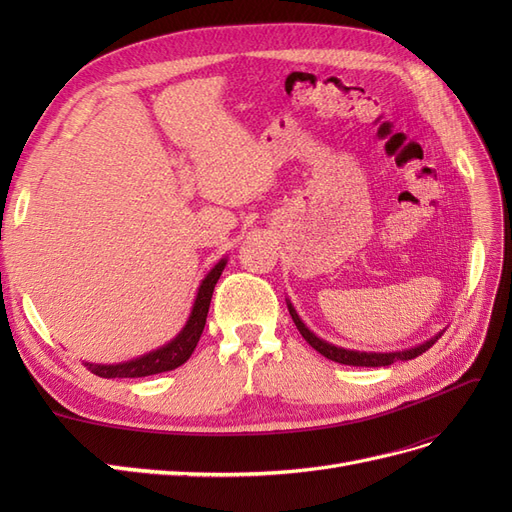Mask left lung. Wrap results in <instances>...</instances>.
<instances>
[{
	"instance_id": "left-lung-1",
	"label": "left lung",
	"mask_w": 512,
	"mask_h": 512,
	"mask_svg": "<svg viewBox=\"0 0 512 512\" xmlns=\"http://www.w3.org/2000/svg\"><path fill=\"white\" fill-rule=\"evenodd\" d=\"M286 305H288V312L294 320V324H297V329L301 331V335L305 337V342L312 346L314 350H318L322 356H327V359L335 361V363H342V365H354V367H386L391 365L395 361H410V359H416L418 354H423L425 350H429L433 344L438 342V337H442L444 331L436 333L433 337H429L427 342L418 344V346H412V348H406V350H395V352H365V350H350V348H342V346H335L331 342H327V339L318 337L314 331H309L305 327V322L301 320V316L297 314V309H294V305L290 303V299H286Z\"/></svg>"
}]
</instances>
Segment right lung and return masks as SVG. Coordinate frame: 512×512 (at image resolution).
Instances as JSON below:
<instances>
[{
	"label": "right lung",
	"mask_w": 512,
	"mask_h": 512,
	"mask_svg": "<svg viewBox=\"0 0 512 512\" xmlns=\"http://www.w3.org/2000/svg\"><path fill=\"white\" fill-rule=\"evenodd\" d=\"M226 262L228 260L222 258L218 265H215L205 275V280L200 282L188 322L183 324V329L173 339H170L168 344L151 350L147 354L136 356V359L126 361V363H115V365L85 363V367L91 371V374H96L100 378H145V376L162 374V371H170V369H177L179 365H183L190 359L200 335H203L211 297H213V288H215V284H218Z\"/></svg>",
	"instance_id": "add662e5"
}]
</instances>
